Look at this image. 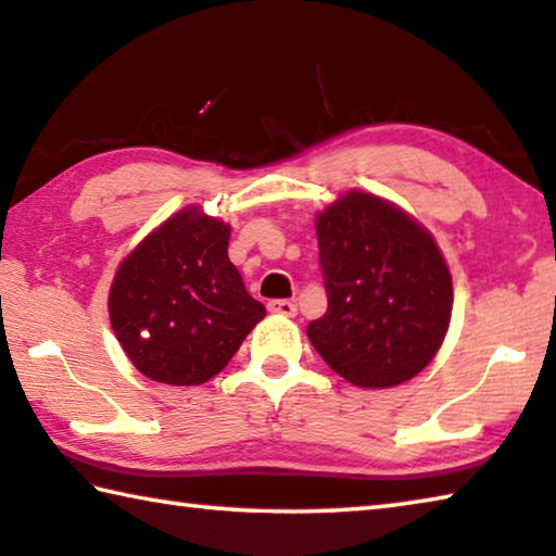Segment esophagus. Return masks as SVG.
<instances>
[{"instance_id":"34e87169","label":"esophagus","mask_w":556,"mask_h":556,"mask_svg":"<svg viewBox=\"0 0 556 556\" xmlns=\"http://www.w3.org/2000/svg\"><path fill=\"white\" fill-rule=\"evenodd\" d=\"M268 311H270L273 315H286V318H293L298 307H295L293 301H270V303H268Z\"/></svg>"}]
</instances>
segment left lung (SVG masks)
Wrapping results in <instances>:
<instances>
[{
  "instance_id": "8db88e82",
  "label": "left lung",
  "mask_w": 556,
  "mask_h": 556,
  "mask_svg": "<svg viewBox=\"0 0 556 556\" xmlns=\"http://www.w3.org/2000/svg\"><path fill=\"white\" fill-rule=\"evenodd\" d=\"M328 311L313 348L357 388L422 372L447 336L452 276L430 230L388 199L345 191L315 216Z\"/></svg>"
}]
</instances>
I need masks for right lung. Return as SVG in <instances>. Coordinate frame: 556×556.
<instances>
[{
	"label": "right lung",
	"mask_w": 556,
	"mask_h": 556,
	"mask_svg": "<svg viewBox=\"0 0 556 556\" xmlns=\"http://www.w3.org/2000/svg\"><path fill=\"white\" fill-rule=\"evenodd\" d=\"M230 226L186 206L118 266L109 320L139 372L166 386H203L266 315L228 261Z\"/></svg>",
	"instance_id": "add662e5"
}]
</instances>
